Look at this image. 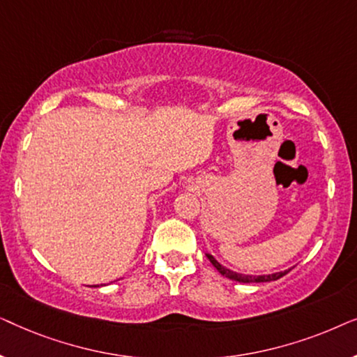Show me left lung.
<instances>
[{
  "label": "left lung",
  "instance_id": "obj_1",
  "mask_svg": "<svg viewBox=\"0 0 357 357\" xmlns=\"http://www.w3.org/2000/svg\"><path fill=\"white\" fill-rule=\"evenodd\" d=\"M206 257H208V260L213 263V266L216 268V270L221 273L222 276H226V278H229V280H232V281H238V282H268V281H276V280H280V278H282V276L287 275V273L291 271V270H286V271L275 273V275H260V276L241 275V273L227 270L226 266H222L221 263H219L213 255H209V253H206Z\"/></svg>",
  "mask_w": 357,
  "mask_h": 357
}]
</instances>
